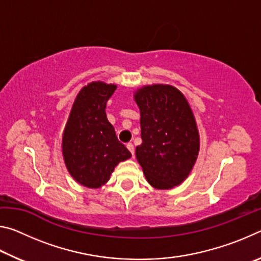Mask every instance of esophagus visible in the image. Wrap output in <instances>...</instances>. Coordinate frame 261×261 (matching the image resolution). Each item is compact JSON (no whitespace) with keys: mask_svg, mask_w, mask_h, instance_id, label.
<instances>
[{"mask_svg":"<svg viewBox=\"0 0 261 261\" xmlns=\"http://www.w3.org/2000/svg\"><path fill=\"white\" fill-rule=\"evenodd\" d=\"M126 147H127V149H129V151L131 152L132 156H134V155H135V147H134V145H132L131 143H129V144H126Z\"/></svg>","mask_w":261,"mask_h":261,"instance_id":"1","label":"esophagus"}]
</instances>
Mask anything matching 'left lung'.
Segmentation results:
<instances>
[{
  "mask_svg": "<svg viewBox=\"0 0 261 261\" xmlns=\"http://www.w3.org/2000/svg\"><path fill=\"white\" fill-rule=\"evenodd\" d=\"M140 110L143 143L136 158L147 182L158 190L182 184L193 169L200 148L196 117L178 88L167 84L135 91Z\"/></svg>",
  "mask_w": 261,
  "mask_h": 261,
  "instance_id": "obj_1",
  "label": "left lung"
}]
</instances>
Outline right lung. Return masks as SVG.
Returning a JSON list of instances; mask_svg holds the SVG:
<instances>
[{
    "mask_svg": "<svg viewBox=\"0 0 261 261\" xmlns=\"http://www.w3.org/2000/svg\"><path fill=\"white\" fill-rule=\"evenodd\" d=\"M117 85L92 82L84 86L70 110L62 135V154L71 177L83 187L99 189L118 163L131 158L106 115Z\"/></svg>",
    "mask_w": 261,
    "mask_h": 261,
    "instance_id": "add662e5",
    "label": "right lung"
}]
</instances>
